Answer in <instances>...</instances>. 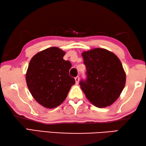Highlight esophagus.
<instances>
[{
	"label": "esophagus",
	"mask_w": 146,
	"mask_h": 146,
	"mask_svg": "<svg viewBox=\"0 0 146 146\" xmlns=\"http://www.w3.org/2000/svg\"><path fill=\"white\" fill-rule=\"evenodd\" d=\"M75 79L76 84H78V82H79V77H78V76H76V77L75 78Z\"/></svg>",
	"instance_id": "esophagus-1"
}]
</instances>
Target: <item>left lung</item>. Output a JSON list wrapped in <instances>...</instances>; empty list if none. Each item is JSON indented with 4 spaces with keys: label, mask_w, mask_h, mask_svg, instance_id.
I'll use <instances>...</instances> for the list:
<instances>
[{
    "label": "left lung",
    "mask_w": 146,
    "mask_h": 146,
    "mask_svg": "<svg viewBox=\"0 0 146 146\" xmlns=\"http://www.w3.org/2000/svg\"><path fill=\"white\" fill-rule=\"evenodd\" d=\"M87 78L80 88L86 98L96 107L111 105L125 86L126 75L117 55L106 49L95 48L82 53Z\"/></svg>",
    "instance_id": "1"
}]
</instances>
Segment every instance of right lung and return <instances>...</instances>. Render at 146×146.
I'll return each instance as SVG.
<instances>
[{"label":"right lung","mask_w":146,"mask_h":146,"mask_svg":"<svg viewBox=\"0 0 146 146\" xmlns=\"http://www.w3.org/2000/svg\"><path fill=\"white\" fill-rule=\"evenodd\" d=\"M65 53L57 47H51L36 53L29 62L27 86L36 102L46 108L60 106L75 84L69 74L71 64L63 59Z\"/></svg>","instance_id":"obj_1"}]
</instances>
